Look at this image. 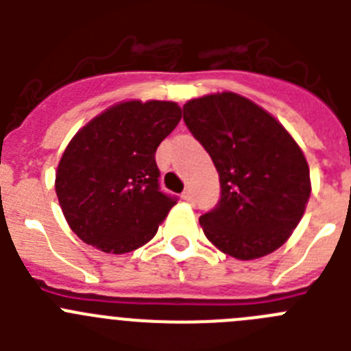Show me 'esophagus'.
<instances>
[{
  "mask_svg": "<svg viewBox=\"0 0 351 351\" xmlns=\"http://www.w3.org/2000/svg\"><path fill=\"white\" fill-rule=\"evenodd\" d=\"M182 198H184L186 202H193V191H191L190 188H186V190L182 191Z\"/></svg>",
  "mask_w": 351,
  "mask_h": 351,
  "instance_id": "esophagus-1",
  "label": "esophagus"
}]
</instances>
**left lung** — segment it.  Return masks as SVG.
I'll return each instance as SVG.
<instances>
[{
	"instance_id": "8db88e82",
	"label": "left lung",
	"mask_w": 351,
	"mask_h": 351,
	"mask_svg": "<svg viewBox=\"0 0 351 351\" xmlns=\"http://www.w3.org/2000/svg\"><path fill=\"white\" fill-rule=\"evenodd\" d=\"M182 119L219 173V202L200 216L206 237L239 260L278 250L311 193L297 142L271 114L235 93L190 100Z\"/></svg>"
}]
</instances>
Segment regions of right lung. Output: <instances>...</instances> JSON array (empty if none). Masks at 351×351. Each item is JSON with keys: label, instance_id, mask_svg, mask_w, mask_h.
Instances as JSON below:
<instances>
[{"label": "right lung", "instance_id": "right-lung-1", "mask_svg": "<svg viewBox=\"0 0 351 351\" xmlns=\"http://www.w3.org/2000/svg\"><path fill=\"white\" fill-rule=\"evenodd\" d=\"M181 121L173 101H123L96 116L64 149L56 193L68 225L105 253L154 237L178 197L161 191L156 149Z\"/></svg>", "mask_w": 351, "mask_h": 351}]
</instances>
